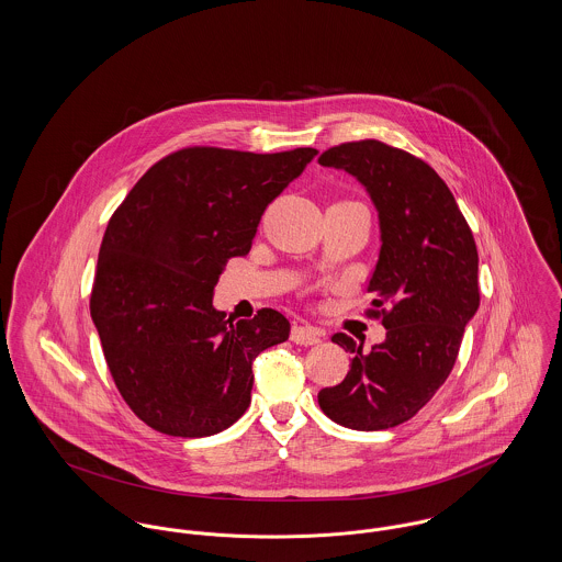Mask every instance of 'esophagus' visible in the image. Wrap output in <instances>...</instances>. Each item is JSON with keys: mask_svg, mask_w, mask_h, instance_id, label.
Instances as JSON below:
<instances>
[{"mask_svg": "<svg viewBox=\"0 0 562 562\" xmlns=\"http://www.w3.org/2000/svg\"><path fill=\"white\" fill-rule=\"evenodd\" d=\"M323 337H325L323 330L307 327V325H299L291 330V339L299 346H316V344H321Z\"/></svg>", "mask_w": 562, "mask_h": 562, "instance_id": "1", "label": "esophagus"}]
</instances>
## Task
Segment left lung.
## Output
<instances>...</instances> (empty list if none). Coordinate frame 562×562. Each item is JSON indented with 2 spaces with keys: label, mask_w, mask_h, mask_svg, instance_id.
<instances>
[{
  "label": "left lung",
  "mask_w": 562,
  "mask_h": 562,
  "mask_svg": "<svg viewBox=\"0 0 562 562\" xmlns=\"http://www.w3.org/2000/svg\"><path fill=\"white\" fill-rule=\"evenodd\" d=\"M318 164L355 176L378 210L382 246L367 293L386 329L367 355L346 333L330 337L352 361L318 403L341 427L391 429L416 416L457 363L480 307L475 239L448 184L405 150L361 139L333 146Z\"/></svg>",
  "instance_id": "1"
}]
</instances>
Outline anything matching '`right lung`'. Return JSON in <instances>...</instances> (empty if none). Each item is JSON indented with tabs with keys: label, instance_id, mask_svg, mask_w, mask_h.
Wrapping results in <instances>:
<instances>
[{
	"label": "right lung",
	"instance_id": "right-lung-1",
	"mask_svg": "<svg viewBox=\"0 0 562 562\" xmlns=\"http://www.w3.org/2000/svg\"><path fill=\"white\" fill-rule=\"evenodd\" d=\"M316 155L182 148L112 214L91 318L119 393L150 429L207 437L248 409L252 361L286 341L291 325L271 307L233 323L214 310V286L229 259L250 252L265 207Z\"/></svg>",
	"mask_w": 562,
	"mask_h": 562
}]
</instances>
